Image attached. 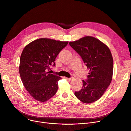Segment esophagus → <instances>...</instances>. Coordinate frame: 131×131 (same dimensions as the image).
Returning <instances> with one entry per match:
<instances>
[{
  "label": "esophagus",
  "mask_w": 131,
  "mask_h": 131,
  "mask_svg": "<svg viewBox=\"0 0 131 131\" xmlns=\"http://www.w3.org/2000/svg\"><path fill=\"white\" fill-rule=\"evenodd\" d=\"M66 79L68 80L69 81H72L74 79L73 77H71V78H66Z\"/></svg>",
  "instance_id": "obj_1"
}]
</instances>
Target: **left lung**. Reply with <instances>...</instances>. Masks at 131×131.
I'll return each instance as SVG.
<instances>
[{
    "instance_id": "1",
    "label": "left lung",
    "mask_w": 131,
    "mask_h": 131,
    "mask_svg": "<svg viewBox=\"0 0 131 131\" xmlns=\"http://www.w3.org/2000/svg\"><path fill=\"white\" fill-rule=\"evenodd\" d=\"M70 45L78 53L90 70L82 89L74 94L81 102L90 104L99 99L112 79L113 60L109 48L98 39L86 36L71 41Z\"/></svg>"
}]
</instances>
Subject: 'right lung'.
Here are the masks:
<instances>
[{"label":"right lung","mask_w":131,"mask_h":131,"mask_svg":"<svg viewBox=\"0 0 131 131\" xmlns=\"http://www.w3.org/2000/svg\"><path fill=\"white\" fill-rule=\"evenodd\" d=\"M48 38H40L26 45L20 58L19 71L26 90L40 102L47 101L58 90L60 77L50 73L51 66L59 52L68 43Z\"/></svg>","instance_id":"1"}]
</instances>
